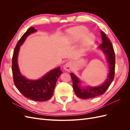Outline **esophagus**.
I'll use <instances>...</instances> for the list:
<instances>
[{
    "label": "esophagus",
    "mask_w": 130,
    "mask_h": 130,
    "mask_svg": "<svg viewBox=\"0 0 130 130\" xmlns=\"http://www.w3.org/2000/svg\"><path fill=\"white\" fill-rule=\"evenodd\" d=\"M73 67V62L69 61V62H68L67 63H66L64 65L63 68L64 70H67V71H70V70L72 69Z\"/></svg>",
    "instance_id": "esophagus-1"
}]
</instances>
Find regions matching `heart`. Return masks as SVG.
<instances>
[{
    "label": "heart",
    "mask_w": 130,
    "mask_h": 130,
    "mask_svg": "<svg viewBox=\"0 0 130 130\" xmlns=\"http://www.w3.org/2000/svg\"><path fill=\"white\" fill-rule=\"evenodd\" d=\"M88 32V30L85 26H78L73 27L69 31V37L73 41H76L86 36ZM95 38L92 34H89L85 37L83 41V45L89 46L94 42Z\"/></svg>",
    "instance_id": "1"
}]
</instances>
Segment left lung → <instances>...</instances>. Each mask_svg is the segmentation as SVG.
Returning <instances> with one entry per match:
<instances>
[{
    "instance_id": "1",
    "label": "left lung",
    "mask_w": 130,
    "mask_h": 130,
    "mask_svg": "<svg viewBox=\"0 0 130 130\" xmlns=\"http://www.w3.org/2000/svg\"><path fill=\"white\" fill-rule=\"evenodd\" d=\"M101 35L103 43L99 46V48L105 54L109 69L107 78L104 83L97 87H82L80 85V80L73 73H70L74 92L77 96L82 99H87L103 94L111 85L115 77L116 58L113 45L104 32L101 31Z\"/></svg>"
}]
</instances>
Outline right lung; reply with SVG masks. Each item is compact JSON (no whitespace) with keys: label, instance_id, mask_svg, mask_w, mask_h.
<instances>
[{"label":"right lung","instance_id":"1","mask_svg":"<svg viewBox=\"0 0 130 130\" xmlns=\"http://www.w3.org/2000/svg\"><path fill=\"white\" fill-rule=\"evenodd\" d=\"M36 31L34 27H30L18 41L12 59V71L14 85L23 95L32 100L45 101L49 100L53 95L57 78L62 73L60 67L51 70L40 79L31 80L22 75L17 63L20 46L29 35Z\"/></svg>","mask_w":130,"mask_h":130}]
</instances>
